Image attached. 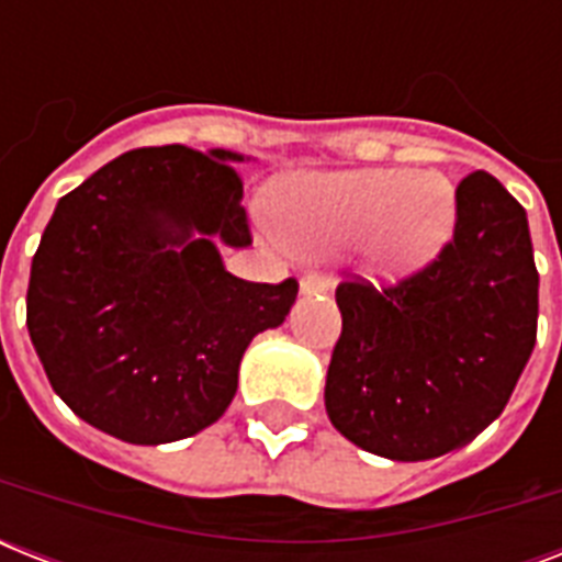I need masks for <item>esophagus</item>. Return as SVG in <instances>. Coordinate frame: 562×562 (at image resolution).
<instances>
[{
	"instance_id": "1",
	"label": "esophagus",
	"mask_w": 562,
	"mask_h": 562,
	"mask_svg": "<svg viewBox=\"0 0 562 562\" xmlns=\"http://www.w3.org/2000/svg\"><path fill=\"white\" fill-rule=\"evenodd\" d=\"M333 289V282L324 280V277H317V273H306L303 280H300V294L303 297H315V294H326V291Z\"/></svg>"
}]
</instances>
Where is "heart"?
I'll list each match as a JSON object with an SVG mask.
<instances>
[{
    "instance_id": "obj_1",
    "label": "heart",
    "mask_w": 562,
    "mask_h": 562,
    "mask_svg": "<svg viewBox=\"0 0 562 562\" xmlns=\"http://www.w3.org/2000/svg\"><path fill=\"white\" fill-rule=\"evenodd\" d=\"M285 245L317 254L364 236V262L382 280L423 271L452 241L458 194L437 171L356 169L300 175L271 192Z\"/></svg>"
}]
</instances>
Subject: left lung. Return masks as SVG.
<instances>
[{"instance_id": "1", "label": "left lung", "mask_w": 562, "mask_h": 562, "mask_svg": "<svg viewBox=\"0 0 562 562\" xmlns=\"http://www.w3.org/2000/svg\"><path fill=\"white\" fill-rule=\"evenodd\" d=\"M341 338L326 414L350 443L428 461L479 437L505 411L537 344L540 273L528 215L493 175L458 187L443 254L396 289L344 282Z\"/></svg>"}]
</instances>
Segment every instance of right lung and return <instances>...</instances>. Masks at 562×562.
Returning a JSON list of instances; mask_svg holds the SVG:
<instances>
[{"label":"right lung","mask_w":562,"mask_h":562,"mask_svg":"<svg viewBox=\"0 0 562 562\" xmlns=\"http://www.w3.org/2000/svg\"><path fill=\"white\" fill-rule=\"evenodd\" d=\"M254 160L162 145L127 151L57 201L31 259L25 326L55 393L104 435L160 446L229 408L247 344L277 329L297 282L238 280L241 180Z\"/></svg>","instance_id":"add662e5"}]
</instances>
